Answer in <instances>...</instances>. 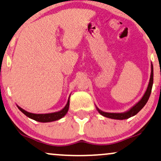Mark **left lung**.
Returning <instances> with one entry per match:
<instances>
[{
  "label": "left lung",
  "instance_id": "1",
  "mask_svg": "<svg viewBox=\"0 0 161 161\" xmlns=\"http://www.w3.org/2000/svg\"><path fill=\"white\" fill-rule=\"evenodd\" d=\"M152 85H153V65H152V63L151 64V75H150V79H149V82H148L147 89H146L145 93H144L143 97L140 99V100L138 103L132 106L131 108L128 111H125V112L122 113H109V112H105L103 111L102 110L98 108L96 106L98 112L101 115H103V117L111 118V119H129V118L133 117L137 114L139 111L141 110L145 106V105L148 100L150 94L152 92Z\"/></svg>",
  "mask_w": 161,
  "mask_h": 161
}]
</instances>
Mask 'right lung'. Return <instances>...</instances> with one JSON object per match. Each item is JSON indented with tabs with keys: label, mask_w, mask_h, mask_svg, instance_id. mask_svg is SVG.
<instances>
[{
	"label": "right lung",
	"mask_w": 161,
	"mask_h": 161,
	"mask_svg": "<svg viewBox=\"0 0 161 161\" xmlns=\"http://www.w3.org/2000/svg\"><path fill=\"white\" fill-rule=\"evenodd\" d=\"M70 95L69 96L68 103H67L65 106L64 107V108H62L59 111H57V112L49 114H33L28 112V111H25L24 109L21 108V107L18 106V105H17V107L22 113L24 114L26 117L30 118V119H34V120L38 122H41V123H49V122H53L60 119L61 118L64 117V116L66 115V114L68 113V111L69 105H70Z\"/></svg>",
	"instance_id": "right-lung-1"
}]
</instances>
